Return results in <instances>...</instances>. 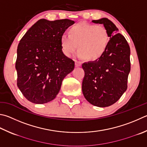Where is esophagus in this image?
I'll return each instance as SVG.
<instances>
[{"label": "esophagus", "mask_w": 147, "mask_h": 147, "mask_svg": "<svg viewBox=\"0 0 147 147\" xmlns=\"http://www.w3.org/2000/svg\"><path fill=\"white\" fill-rule=\"evenodd\" d=\"M74 62H75L76 67H80L82 65V63L80 62H78V61L74 60Z\"/></svg>", "instance_id": "34e87169"}]
</instances>
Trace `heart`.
I'll return each mask as SVG.
<instances>
[{"instance_id": "b5f03b06", "label": "heart", "mask_w": 147, "mask_h": 147, "mask_svg": "<svg viewBox=\"0 0 147 147\" xmlns=\"http://www.w3.org/2000/svg\"><path fill=\"white\" fill-rule=\"evenodd\" d=\"M109 36L107 29L101 25L82 22L70 29V34H63L61 37L63 53L70 57L77 49L80 58L97 60L107 47Z\"/></svg>"}]
</instances>
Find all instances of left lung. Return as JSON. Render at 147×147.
<instances>
[{
  "mask_svg": "<svg viewBox=\"0 0 147 147\" xmlns=\"http://www.w3.org/2000/svg\"><path fill=\"white\" fill-rule=\"evenodd\" d=\"M92 22L103 24L110 38L101 57L82 64L85 72L82 92L90 104L106 107L116 103L127 89L130 49L125 37L117 33L118 29L112 21L102 18Z\"/></svg>",
  "mask_w": 147,
  "mask_h": 147,
  "instance_id": "1",
  "label": "left lung"
}]
</instances>
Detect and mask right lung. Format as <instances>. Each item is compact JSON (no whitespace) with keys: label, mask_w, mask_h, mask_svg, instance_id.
Returning a JSON list of instances; mask_svg holds the SVG:
<instances>
[{"label":"right lung","mask_w":147,"mask_h":147,"mask_svg":"<svg viewBox=\"0 0 147 147\" xmlns=\"http://www.w3.org/2000/svg\"><path fill=\"white\" fill-rule=\"evenodd\" d=\"M75 23L69 19H40L29 28L17 47V86L26 99L36 104L54 100L74 62L62 51L61 37Z\"/></svg>","instance_id":"1"}]
</instances>
